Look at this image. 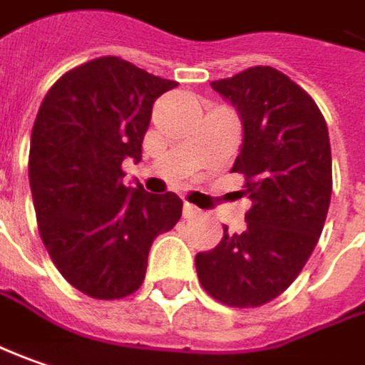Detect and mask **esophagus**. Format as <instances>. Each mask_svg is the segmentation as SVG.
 <instances>
[{
  "instance_id": "1",
  "label": "esophagus",
  "mask_w": 365,
  "mask_h": 365,
  "mask_svg": "<svg viewBox=\"0 0 365 365\" xmlns=\"http://www.w3.org/2000/svg\"><path fill=\"white\" fill-rule=\"evenodd\" d=\"M200 214H202V210L196 208L194 204H190V202H185V204H183V216H185V218H196V216H200Z\"/></svg>"
}]
</instances>
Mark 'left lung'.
I'll list each match as a JSON object with an SVG mask.
<instances>
[{"mask_svg":"<svg viewBox=\"0 0 365 365\" xmlns=\"http://www.w3.org/2000/svg\"><path fill=\"white\" fill-rule=\"evenodd\" d=\"M212 88L243 122L230 171L245 175L253 206L243 232L225 227L222 241L196 255V272L218 302L255 309L298 277L323 232L333 190L329 130L314 100L274 67H251Z\"/></svg>","mask_w":365,"mask_h":365,"instance_id":"left-lung-1","label":"left lung"}]
</instances>
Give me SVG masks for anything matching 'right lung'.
Listing matches in <instances>:
<instances>
[{"instance_id":"add662e5","label":"right lung","mask_w":365,"mask_h":365,"mask_svg":"<svg viewBox=\"0 0 365 365\" xmlns=\"http://www.w3.org/2000/svg\"><path fill=\"white\" fill-rule=\"evenodd\" d=\"M175 86L100 56L65 73L40 103L28 157L40 239L63 277L91 298L136 292L153 241L182 216L178 194L122 182V161L143 157L153 103Z\"/></svg>"}]
</instances>
